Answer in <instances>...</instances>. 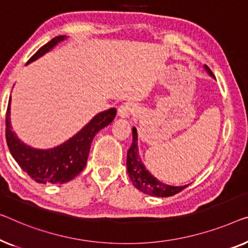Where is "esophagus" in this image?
<instances>
[{"label": "esophagus", "instance_id": "1", "mask_svg": "<svg viewBox=\"0 0 248 248\" xmlns=\"http://www.w3.org/2000/svg\"><path fill=\"white\" fill-rule=\"evenodd\" d=\"M136 106L132 102H125L118 109V116L120 118H128L130 114L135 112Z\"/></svg>", "mask_w": 248, "mask_h": 248}]
</instances>
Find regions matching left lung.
I'll use <instances>...</instances> for the list:
<instances>
[{
	"label": "left lung",
	"mask_w": 248,
	"mask_h": 248,
	"mask_svg": "<svg viewBox=\"0 0 248 248\" xmlns=\"http://www.w3.org/2000/svg\"><path fill=\"white\" fill-rule=\"evenodd\" d=\"M205 70L208 75L216 79L213 72L207 65H204ZM127 171L129 178L137 189L142 191L143 194L153 196V197H169L178 194L179 191L185 189L188 185L185 186H171V185L164 184L158 180L148 171L146 166L141 161L139 156L138 149V132L137 129L132 128V143L127 153Z\"/></svg>",
	"instance_id": "obj_1"
}]
</instances>
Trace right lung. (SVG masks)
<instances>
[{"label": "right lung", "mask_w": 248, "mask_h": 248, "mask_svg": "<svg viewBox=\"0 0 248 248\" xmlns=\"http://www.w3.org/2000/svg\"><path fill=\"white\" fill-rule=\"evenodd\" d=\"M65 35L55 36L27 62V64L49 52L58 43L64 41ZM11 98L5 119V136L10 153L17 165L40 184H64L72 180L86 167L89 151L94 136L116 117L117 110L111 108L99 112L77 134L63 143L50 149H36L21 141L12 130L10 119Z\"/></svg>", "instance_id": "obj_1"}]
</instances>
